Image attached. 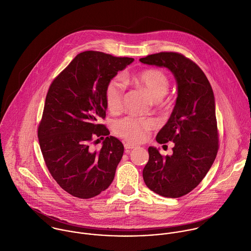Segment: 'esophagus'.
<instances>
[{
  "label": "esophagus",
  "instance_id": "esophagus-1",
  "mask_svg": "<svg viewBox=\"0 0 251 251\" xmlns=\"http://www.w3.org/2000/svg\"><path fill=\"white\" fill-rule=\"evenodd\" d=\"M124 148H125V150H126V151L128 152L130 150H133V149H136L137 148V146H135V145H132V144H129V143H126L125 145H124Z\"/></svg>",
  "mask_w": 251,
  "mask_h": 251
}]
</instances>
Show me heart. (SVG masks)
<instances>
[{
	"mask_svg": "<svg viewBox=\"0 0 251 251\" xmlns=\"http://www.w3.org/2000/svg\"><path fill=\"white\" fill-rule=\"evenodd\" d=\"M135 86L145 90L153 100H160L168 93L170 82L167 75L158 69H147L127 78ZM124 88L118 78L111 79L104 92L105 103L111 112L118 111L122 106ZM156 126L151 118H137L128 116L118 120L114 125L115 133L130 143H142L148 133Z\"/></svg>",
	"mask_w": 251,
	"mask_h": 251,
	"instance_id": "heart-1",
	"label": "heart"
}]
</instances>
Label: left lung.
<instances>
[{
    "label": "left lung",
    "instance_id": "1",
    "mask_svg": "<svg viewBox=\"0 0 251 251\" xmlns=\"http://www.w3.org/2000/svg\"><path fill=\"white\" fill-rule=\"evenodd\" d=\"M165 67L177 83V100L167 123L156 136L158 144L174 143L173 153L162 156L149 148L143 170L147 187L165 198H180L193 191L211 168L218 151L215 98L203 71L177 52H159L140 58Z\"/></svg>",
    "mask_w": 251,
    "mask_h": 251
}]
</instances>
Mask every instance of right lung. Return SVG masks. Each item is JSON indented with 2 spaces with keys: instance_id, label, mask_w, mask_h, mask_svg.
<instances>
[{
  "instance_id": "right-lung-1",
  "label": "right lung",
  "mask_w": 251,
  "mask_h": 251,
  "mask_svg": "<svg viewBox=\"0 0 251 251\" xmlns=\"http://www.w3.org/2000/svg\"><path fill=\"white\" fill-rule=\"evenodd\" d=\"M132 57L87 50L75 56L53 80L46 97L38 129L46 165L68 194L91 199L112 183L124 147L100 120L105 117V87ZM107 135L99 152L89 148L94 137ZM99 140V139H98Z\"/></svg>"
}]
</instances>
